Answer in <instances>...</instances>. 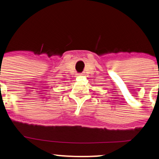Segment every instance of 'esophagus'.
I'll return each instance as SVG.
<instances>
[{
    "label": "esophagus",
    "mask_w": 159,
    "mask_h": 159,
    "mask_svg": "<svg viewBox=\"0 0 159 159\" xmlns=\"http://www.w3.org/2000/svg\"><path fill=\"white\" fill-rule=\"evenodd\" d=\"M83 74H78V76H83Z\"/></svg>",
    "instance_id": "34e87169"
}]
</instances>
